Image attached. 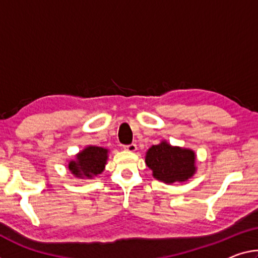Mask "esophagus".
<instances>
[{"label": "esophagus", "mask_w": 258, "mask_h": 258, "mask_svg": "<svg viewBox=\"0 0 258 258\" xmlns=\"http://www.w3.org/2000/svg\"><path fill=\"white\" fill-rule=\"evenodd\" d=\"M124 150H126V151H129V152H135L137 150V145L134 144V143H132V144L125 145Z\"/></svg>", "instance_id": "34e87169"}]
</instances>
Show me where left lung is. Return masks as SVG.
I'll list each match as a JSON object with an SVG mask.
<instances>
[{
  "mask_svg": "<svg viewBox=\"0 0 258 258\" xmlns=\"http://www.w3.org/2000/svg\"><path fill=\"white\" fill-rule=\"evenodd\" d=\"M196 156L190 149L172 146L164 141L152 145L145 156V164L152 170L154 179L174 183L184 182L196 172Z\"/></svg>",
  "mask_w": 258,
  "mask_h": 258,
  "instance_id": "left-lung-1",
  "label": "left lung"
}]
</instances>
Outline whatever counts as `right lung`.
I'll list each match as a JSON object with an SVG mask.
<instances>
[{"label": "right lung", "mask_w": 258, "mask_h": 258, "mask_svg": "<svg viewBox=\"0 0 258 258\" xmlns=\"http://www.w3.org/2000/svg\"><path fill=\"white\" fill-rule=\"evenodd\" d=\"M108 159V150L100 146H86L76 154V160L69 161V170L76 177L92 179L98 174H101L105 169V165Z\"/></svg>", "instance_id": "1"}]
</instances>
